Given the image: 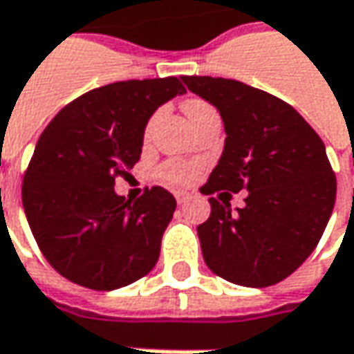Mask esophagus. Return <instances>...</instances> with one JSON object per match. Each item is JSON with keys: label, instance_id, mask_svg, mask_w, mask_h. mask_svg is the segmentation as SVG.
Segmentation results:
<instances>
[{"label": "esophagus", "instance_id": "34e87169", "mask_svg": "<svg viewBox=\"0 0 354 354\" xmlns=\"http://www.w3.org/2000/svg\"><path fill=\"white\" fill-rule=\"evenodd\" d=\"M174 196H176V201H178V203H184V201H188L189 198H192V196H189L188 192H176Z\"/></svg>", "mask_w": 354, "mask_h": 354}]
</instances>
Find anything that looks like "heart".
I'll list each match as a JSON object with an SVG mask.
<instances>
[{"label": "heart", "mask_w": 354, "mask_h": 354, "mask_svg": "<svg viewBox=\"0 0 354 354\" xmlns=\"http://www.w3.org/2000/svg\"><path fill=\"white\" fill-rule=\"evenodd\" d=\"M182 107H184V113H186L189 121H192V125H196L198 121L205 119V117L217 115L214 105L207 104L205 100H200V97H188V100L182 104ZM156 117H158V113H154V115L151 117V121L147 123L145 139L151 137L154 123H156ZM196 174H198V166L192 165V162H184V160H166V162H162V165L158 166V176H160V180H165L166 184H172V186H184V184H189Z\"/></svg>", "instance_id": "heart-1"}]
</instances>
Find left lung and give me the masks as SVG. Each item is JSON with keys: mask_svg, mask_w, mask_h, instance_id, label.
<instances>
[{"mask_svg": "<svg viewBox=\"0 0 354 354\" xmlns=\"http://www.w3.org/2000/svg\"><path fill=\"white\" fill-rule=\"evenodd\" d=\"M189 92L214 104L225 125V149L200 188L212 214L198 225L203 261L233 284L282 282L311 254L335 205V172L319 135L272 93L237 80L182 76ZM248 189L230 212V192Z\"/></svg>", "mask_w": 354, "mask_h": 354, "instance_id": "obj_1", "label": "left lung"}]
</instances>
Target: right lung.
Here are the masks:
<instances>
[{"label":"right lung","instance_id":"obj_1","mask_svg":"<svg viewBox=\"0 0 354 354\" xmlns=\"http://www.w3.org/2000/svg\"><path fill=\"white\" fill-rule=\"evenodd\" d=\"M182 78L127 80L84 93L46 125L23 176V207L44 259L90 290H115L149 274L176 200L160 186L137 200L115 180L139 162L142 133Z\"/></svg>","mask_w":354,"mask_h":354}]
</instances>
